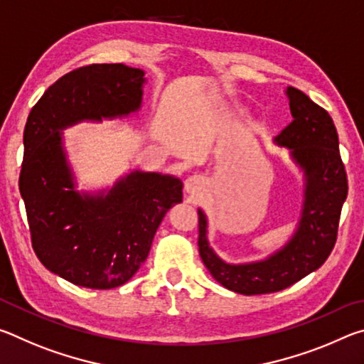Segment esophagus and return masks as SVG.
<instances>
[{
	"instance_id": "34e87169",
	"label": "esophagus",
	"mask_w": 364,
	"mask_h": 364,
	"mask_svg": "<svg viewBox=\"0 0 364 364\" xmlns=\"http://www.w3.org/2000/svg\"><path fill=\"white\" fill-rule=\"evenodd\" d=\"M205 178L200 176V175H193L189 176L186 183H184V191H186L188 194L191 196H199L205 191Z\"/></svg>"
}]
</instances>
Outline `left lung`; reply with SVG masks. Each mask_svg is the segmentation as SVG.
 <instances>
[{
	"instance_id": "obj_1",
	"label": "left lung",
	"mask_w": 364,
	"mask_h": 364,
	"mask_svg": "<svg viewBox=\"0 0 364 364\" xmlns=\"http://www.w3.org/2000/svg\"><path fill=\"white\" fill-rule=\"evenodd\" d=\"M286 95L294 120L276 136V143L292 149L294 160L306 176L305 204L294 237L267 260L228 264L208 245L207 220L199 210L197 244L202 262L221 286L237 294H269L295 284L328 260L337 241L348 181L334 122L304 91L287 86Z\"/></svg>"
}]
</instances>
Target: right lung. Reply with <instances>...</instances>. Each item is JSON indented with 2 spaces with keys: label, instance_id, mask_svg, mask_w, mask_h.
<instances>
[{
  "label": "right lung",
  "instance_id": "obj_1",
  "mask_svg": "<svg viewBox=\"0 0 364 364\" xmlns=\"http://www.w3.org/2000/svg\"><path fill=\"white\" fill-rule=\"evenodd\" d=\"M143 77V70L123 64L78 67L49 86L28 114L19 191L32 247L49 271L72 284H125L147 258L165 213L183 199L178 178L141 171L106 197L73 189L59 130L138 110Z\"/></svg>",
  "mask_w": 364,
  "mask_h": 364
}]
</instances>
